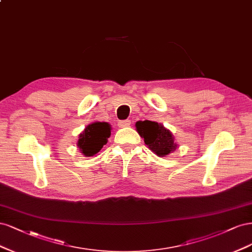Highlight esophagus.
<instances>
[{"mask_svg": "<svg viewBox=\"0 0 252 252\" xmlns=\"http://www.w3.org/2000/svg\"><path fill=\"white\" fill-rule=\"evenodd\" d=\"M129 125H131V120H120L118 123V126L119 127H126V126H129Z\"/></svg>", "mask_w": 252, "mask_h": 252, "instance_id": "34e87169", "label": "esophagus"}]
</instances>
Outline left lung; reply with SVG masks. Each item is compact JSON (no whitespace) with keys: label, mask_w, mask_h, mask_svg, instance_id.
<instances>
[{"label":"left lung","mask_w":252,"mask_h":252,"mask_svg":"<svg viewBox=\"0 0 252 252\" xmlns=\"http://www.w3.org/2000/svg\"><path fill=\"white\" fill-rule=\"evenodd\" d=\"M137 132L143 137L144 143L148 145L157 156L163 157L175 151L177 145L174 143V137L168 129L155 121L144 120L136 123Z\"/></svg>","instance_id":"8db88e82"}]
</instances>
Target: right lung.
Returning a JSON list of instances; mask_svg holds the SVG:
<instances>
[{
  "label": "right lung",
  "instance_id": "add662e5",
  "mask_svg": "<svg viewBox=\"0 0 252 252\" xmlns=\"http://www.w3.org/2000/svg\"><path fill=\"white\" fill-rule=\"evenodd\" d=\"M111 135V126L107 123H94L89 125L79 135L77 145L84 155L93 156L98 153Z\"/></svg>",
  "mask_w": 252,
  "mask_h": 252
}]
</instances>
